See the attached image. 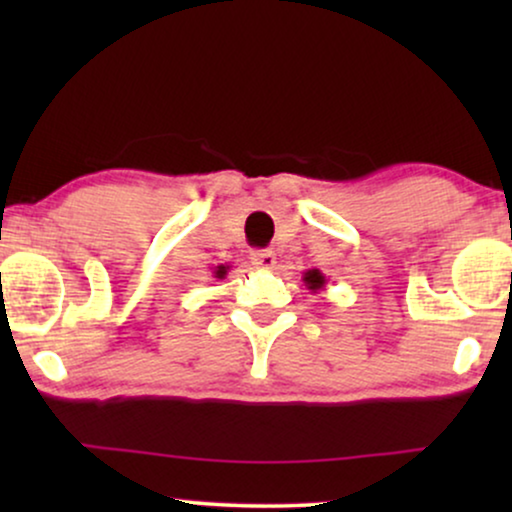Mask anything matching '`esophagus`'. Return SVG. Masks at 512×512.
<instances>
[{
	"mask_svg": "<svg viewBox=\"0 0 512 512\" xmlns=\"http://www.w3.org/2000/svg\"><path fill=\"white\" fill-rule=\"evenodd\" d=\"M251 263H254V268H258V270H272L275 268L277 258L268 249H258L251 254Z\"/></svg>",
	"mask_w": 512,
	"mask_h": 512,
	"instance_id": "1",
	"label": "esophagus"
}]
</instances>
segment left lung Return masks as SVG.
<instances>
[{
  "label": "left lung",
  "instance_id": "obj_1",
  "mask_svg": "<svg viewBox=\"0 0 512 512\" xmlns=\"http://www.w3.org/2000/svg\"><path fill=\"white\" fill-rule=\"evenodd\" d=\"M303 282H305V286L307 289H310L312 293H317V291H321L326 286V277L321 275L319 270H307L305 275H303Z\"/></svg>",
  "mask_w": 512,
  "mask_h": 512
}]
</instances>
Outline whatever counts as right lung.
<instances>
[{
	"instance_id": "obj_1",
	"label": "right lung",
	"mask_w": 512,
	"mask_h": 512,
	"mask_svg": "<svg viewBox=\"0 0 512 512\" xmlns=\"http://www.w3.org/2000/svg\"><path fill=\"white\" fill-rule=\"evenodd\" d=\"M226 272H228V265H216V268H214V277H216V279H223V277H226Z\"/></svg>"
}]
</instances>
